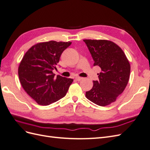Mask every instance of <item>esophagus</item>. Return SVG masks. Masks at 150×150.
Instances as JSON below:
<instances>
[{"label": "esophagus", "mask_w": 150, "mask_h": 150, "mask_svg": "<svg viewBox=\"0 0 150 150\" xmlns=\"http://www.w3.org/2000/svg\"><path fill=\"white\" fill-rule=\"evenodd\" d=\"M75 79L78 81H79L83 79V78H81V77H76V78H75Z\"/></svg>", "instance_id": "1"}]
</instances>
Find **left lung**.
<instances>
[{
    "instance_id": "8db88e82",
    "label": "left lung",
    "mask_w": 150,
    "mask_h": 150,
    "mask_svg": "<svg viewBox=\"0 0 150 150\" xmlns=\"http://www.w3.org/2000/svg\"><path fill=\"white\" fill-rule=\"evenodd\" d=\"M101 72L99 81H93V88L86 92L89 100L101 106L115 102L128 83L130 64L125 54L117 44L107 40H83Z\"/></svg>"
}]
</instances>
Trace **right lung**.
<instances>
[{
    "mask_svg": "<svg viewBox=\"0 0 150 150\" xmlns=\"http://www.w3.org/2000/svg\"><path fill=\"white\" fill-rule=\"evenodd\" d=\"M71 42L54 40L31 47L20 63L18 74L25 91L40 105L47 106L65 96L73 79L55 76L61 54Z\"/></svg>",
    "mask_w": 150,
    "mask_h": 150,
    "instance_id": "1",
    "label": "right lung"
}]
</instances>
